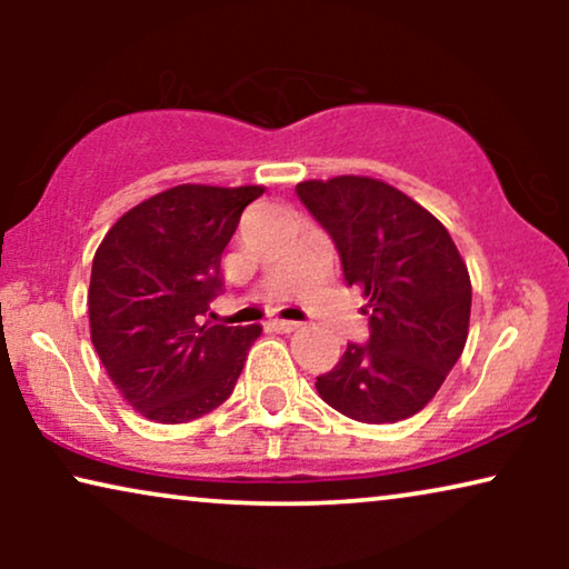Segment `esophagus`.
I'll use <instances>...</instances> for the list:
<instances>
[{
  "instance_id": "1",
  "label": "esophagus",
  "mask_w": 569,
  "mask_h": 569,
  "mask_svg": "<svg viewBox=\"0 0 569 569\" xmlns=\"http://www.w3.org/2000/svg\"><path fill=\"white\" fill-rule=\"evenodd\" d=\"M269 326L274 331H282V333H290V331H298L300 329L298 321H284V318H271Z\"/></svg>"
}]
</instances>
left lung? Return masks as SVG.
I'll return each instance as SVG.
<instances>
[{
    "label": "left lung",
    "mask_w": 569,
    "mask_h": 569,
    "mask_svg": "<svg viewBox=\"0 0 569 569\" xmlns=\"http://www.w3.org/2000/svg\"><path fill=\"white\" fill-rule=\"evenodd\" d=\"M295 193L337 246L347 284L368 298L370 339L347 345L318 396L365 425L399 422L438 393L458 362L471 279L450 232L415 199L365 176L302 181Z\"/></svg>",
    "instance_id": "obj_1"
}]
</instances>
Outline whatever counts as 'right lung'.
Listing matches in <instances>:
<instances>
[{"label": "right lung", "mask_w": 569, "mask_h": 569, "mask_svg": "<svg viewBox=\"0 0 569 569\" xmlns=\"http://www.w3.org/2000/svg\"><path fill=\"white\" fill-rule=\"evenodd\" d=\"M261 186L183 183L129 209L92 259V347L139 415L191 422L238 383L261 326L201 323L224 290L220 259Z\"/></svg>", "instance_id": "add662e5"}]
</instances>
